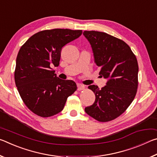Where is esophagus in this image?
<instances>
[{"instance_id":"esophagus-1","label":"esophagus","mask_w":157,"mask_h":157,"mask_svg":"<svg viewBox=\"0 0 157 157\" xmlns=\"http://www.w3.org/2000/svg\"><path fill=\"white\" fill-rule=\"evenodd\" d=\"M77 86H78V91H81V90H84V88H85L84 85L80 84H77Z\"/></svg>"}]
</instances>
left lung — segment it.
<instances>
[{
  "label": "left lung",
  "instance_id": "obj_1",
  "mask_svg": "<svg viewBox=\"0 0 157 157\" xmlns=\"http://www.w3.org/2000/svg\"><path fill=\"white\" fill-rule=\"evenodd\" d=\"M83 34L91 46L100 76L107 79L101 89L96 85L89 86L95 100L85 112L98 121H112L125 111L136 94V57L128 45L116 37L98 31H84Z\"/></svg>",
  "mask_w": 157,
  "mask_h": 157
}]
</instances>
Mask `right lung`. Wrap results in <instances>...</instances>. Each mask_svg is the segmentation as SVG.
<instances>
[{"label": "right lung", "instance_id": "right-lung-1", "mask_svg": "<svg viewBox=\"0 0 157 157\" xmlns=\"http://www.w3.org/2000/svg\"><path fill=\"white\" fill-rule=\"evenodd\" d=\"M82 33L70 29L39 32L18 51L16 86L25 105L37 116L46 118L59 113L68 97L77 90L75 82L57 78L52 67L59 66L62 48Z\"/></svg>", "mask_w": 157, "mask_h": 157}]
</instances>
